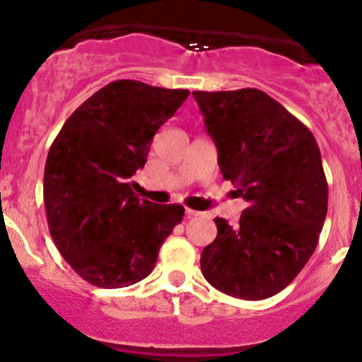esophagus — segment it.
I'll list each match as a JSON object with an SVG mask.
<instances>
[{
  "instance_id": "obj_1",
  "label": "esophagus",
  "mask_w": 362,
  "mask_h": 362,
  "mask_svg": "<svg viewBox=\"0 0 362 362\" xmlns=\"http://www.w3.org/2000/svg\"><path fill=\"white\" fill-rule=\"evenodd\" d=\"M185 215L191 218V217H198V215H202V214H199V211H196V210H191V208H187V210H185Z\"/></svg>"
}]
</instances>
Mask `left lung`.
Returning a JSON list of instances; mask_svg holds the SVG:
<instances>
[{
  "label": "left lung",
  "instance_id": "obj_1",
  "mask_svg": "<svg viewBox=\"0 0 362 362\" xmlns=\"http://www.w3.org/2000/svg\"><path fill=\"white\" fill-rule=\"evenodd\" d=\"M224 180L245 198L238 226L215 218L202 252L204 279L222 293L266 299L286 289L319 243L327 180L312 131L259 89L194 90Z\"/></svg>",
  "mask_w": 362,
  "mask_h": 362
}]
</instances>
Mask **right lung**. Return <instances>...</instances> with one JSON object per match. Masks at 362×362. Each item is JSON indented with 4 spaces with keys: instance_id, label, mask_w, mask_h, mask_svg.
I'll return each mask as SVG.
<instances>
[{
    "instance_id": "add662e5",
    "label": "right lung",
    "mask_w": 362,
    "mask_h": 362,
    "mask_svg": "<svg viewBox=\"0 0 362 362\" xmlns=\"http://www.w3.org/2000/svg\"><path fill=\"white\" fill-rule=\"evenodd\" d=\"M187 96V89L115 80L83 101L50 145L43 175L49 231L86 282L119 289L144 280L182 222V204L140 199L131 177Z\"/></svg>"
}]
</instances>
